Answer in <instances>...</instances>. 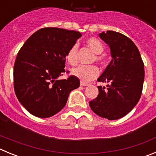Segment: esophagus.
I'll return each mask as SVG.
<instances>
[{"label":"esophagus","mask_w":156,"mask_h":156,"mask_svg":"<svg viewBox=\"0 0 156 156\" xmlns=\"http://www.w3.org/2000/svg\"><path fill=\"white\" fill-rule=\"evenodd\" d=\"M80 86H82V87H87V86H89V84H88V83H86L81 82V83H80Z\"/></svg>","instance_id":"1"}]
</instances>
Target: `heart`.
<instances>
[{"instance_id": "heart-1", "label": "heart", "mask_w": 156, "mask_h": 156, "mask_svg": "<svg viewBox=\"0 0 156 156\" xmlns=\"http://www.w3.org/2000/svg\"><path fill=\"white\" fill-rule=\"evenodd\" d=\"M87 45L92 50V51L97 55L95 56V60L100 64L105 63V58L101 54L104 51V46L99 40L90 37L86 41ZM77 51L78 44H75L70 48L66 54V59L67 62L71 66H75L77 63ZM71 74L80 80L82 82L87 83L94 80L98 76L99 70L95 66H79L76 68L71 70Z\"/></svg>"}]
</instances>
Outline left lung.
I'll return each instance as SVG.
<instances>
[{
    "label": "left lung",
    "mask_w": 156,
    "mask_h": 156,
    "mask_svg": "<svg viewBox=\"0 0 156 156\" xmlns=\"http://www.w3.org/2000/svg\"><path fill=\"white\" fill-rule=\"evenodd\" d=\"M99 37L109 47L112 60L98 81L108 85L98 86V95L89 105L95 114L114 120L129 113L138 102L144 80V63L137 46L123 34L108 30Z\"/></svg>",
    "instance_id": "8db88e82"
}]
</instances>
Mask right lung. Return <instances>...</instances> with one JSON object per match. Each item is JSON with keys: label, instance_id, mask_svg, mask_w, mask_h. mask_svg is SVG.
<instances>
[{"label": "right lung", "instance_id": "add662e5", "mask_svg": "<svg viewBox=\"0 0 156 156\" xmlns=\"http://www.w3.org/2000/svg\"><path fill=\"white\" fill-rule=\"evenodd\" d=\"M82 36L80 32L48 27L37 30L19 50L14 66V89L19 102L32 115L48 118L61 111L69 94L80 87L65 73L66 56Z\"/></svg>", "mask_w": 156, "mask_h": 156}]
</instances>
